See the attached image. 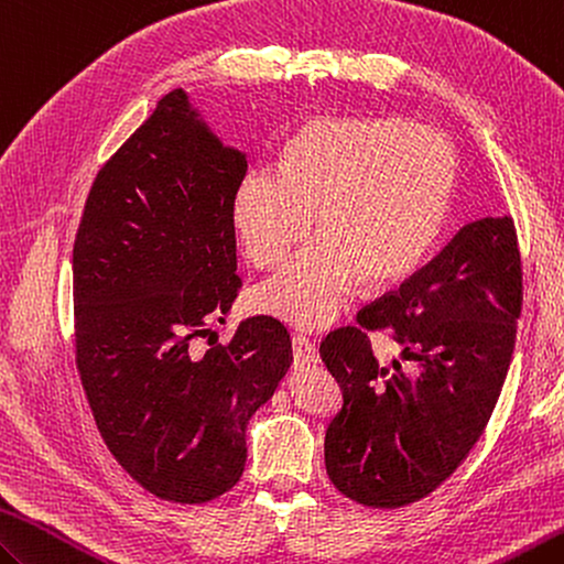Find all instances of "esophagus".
Here are the masks:
<instances>
[{
	"instance_id": "obj_1",
	"label": "esophagus",
	"mask_w": 564,
	"mask_h": 564,
	"mask_svg": "<svg viewBox=\"0 0 564 564\" xmlns=\"http://www.w3.org/2000/svg\"><path fill=\"white\" fill-rule=\"evenodd\" d=\"M292 349H294V365L296 367H311V365H316V361H318L316 345L304 335L292 337Z\"/></svg>"
}]
</instances>
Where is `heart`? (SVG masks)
Returning <instances> with one entry per match:
<instances>
[{
  "instance_id": "1",
  "label": "heart",
  "mask_w": 564,
  "mask_h": 564,
  "mask_svg": "<svg viewBox=\"0 0 564 564\" xmlns=\"http://www.w3.org/2000/svg\"><path fill=\"white\" fill-rule=\"evenodd\" d=\"M458 185L454 144L410 120L318 118L284 144L280 169H250L231 195L246 258L274 268L314 224L321 239L258 284L250 302L296 328L343 314L361 280L391 284L440 243Z\"/></svg>"
}]
</instances>
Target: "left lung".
<instances>
[{
    "mask_svg": "<svg viewBox=\"0 0 564 564\" xmlns=\"http://www.w3.org/2000/svg\"><path fill=\"white\" fill-rule=\"evenodd\" d=\"M523 284L511 217L463 227L357 325L325 335L321 357L343 388L325 430V470L345 497L395 509L434 492L480 440L517 343ZM369 332H388L411 367L381 366Z\"/></svg>",
    "mask_w": 564,
    "mask_h": 564,
    "instance_id": "1",
    "label": "left lung"
}]
</instances>
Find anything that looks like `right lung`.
I'll return each instance as SVG.
<instances>
[{
	"label": "right lung",
	"mask_w": 564,
	"mask_h": 564,
	"mask_svg": "<svg viewBox=\"0 0 564 564\" xmlns=\"http://www.w3.org/2000/svg\"><path fill=\"white\" fill-rule=\"evenodd\" d=\"M246 171V154L173 89L98 171L74 239L86 400L110 454L169 502L203 505L239 482L248 420L292 365L272 316L193 349L241 290L231 195Z\"/></svg>",
	"instance_id": "right-lung-1"
}]
</instances>
